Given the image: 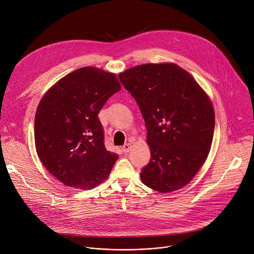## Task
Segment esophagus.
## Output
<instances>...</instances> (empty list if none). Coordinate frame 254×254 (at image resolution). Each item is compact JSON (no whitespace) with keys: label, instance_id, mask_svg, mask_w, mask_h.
<instances>
[{"label":"esophagus","instance_id":"obj_1","mask_svg":"<svg viewBox=\"0 0 254 254\" xmlns=\"http://www.w3.org/2000/svg\"><path fill=\"white\" fill-rule=\"evenodd\" d=\"M131 147H132L131 143H129V142H128V143H125L124 146H123V149H122V150H123V152H125V153H128V152L131 150Z\"/></svg>","mask_w":254,"mask_h":254}]
</instances>
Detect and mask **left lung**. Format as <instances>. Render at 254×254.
Segmentation results:
<instances>
[{
  "instance_id": "1",
  "label": "left lung",
  "mask_w": 254,
  "mask_h": 254,
  "mask_svg": "<svg viewBox=\"0 0 254 254\" xmlns=\"http://www.w3.org/2000/svg\"><path fill=\"white\" fill-rule=\"evenodd\" d=\"M119 77L135 99L148 130L151 160L140 172L141 182L161 193L183 188L211 149L215 114L209 96L175 63L137 65Z\"/></svg>"
}]
</instances>
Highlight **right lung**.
I'll return each mask as SVG.
<instances>
[{
  "mask_svg": "<svg viewBox=\"0 0 254 254\" xmlns=\"http://www.w3.org/2000/svg\"><path fill=\"white\" fill-rule=\"evenodd\" d=\"M121 89L115 73L86 66L62 77L41 98L35 115L36 151L64 185L89 190L110 176L119 155L105 149L97 116Z\"/></svg>",
  "mask_w": 254,
  "mask_h": 254,
  "instance_id": "obj_1",
  "label": "right lung"
}]
</instances>
